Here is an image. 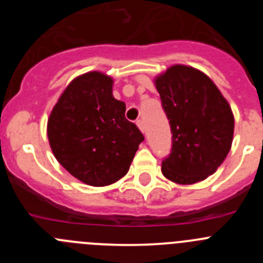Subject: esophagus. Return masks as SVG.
Returning <instances> with one entry per match:
<instances>
[{
  "mask_svg": "<svg viewBox=\"0 0 263 263\" xmlns=\"http://www.w3.org/2000/svg\"><path fill=\"white\" fill-rule=\"evenodd\" d=\"M136 124H137V126H138V129L141 130L142 133H145V124H143V121L142 120H138L136 122Z\"/></svg>",
  "mask_w": 263,
  "mask_h": 263,
  "instance_id": "esophagus-1",
  "label": "esophagus"
}]
</instances>
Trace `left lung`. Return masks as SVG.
<instances>
[{
    "label": "left lung",
    "instance_id": "obj_1",
    "mask_svg": "<svg viewBox=\"0 0 263 263\" xmlns=\"http://www.w3.org/2000/svg\"><path fill=\"white\" fill-rule=\"evenodd\" d=\"M154 84L173 133V150L162 162V174L178 184L201 182L231 152V105L212 79L191 66L174 64L155 76Z\"/></svg>",
    "mask_w": 263,
    "mask_h": 263
}]
</instances>
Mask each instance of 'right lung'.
<instances>
[{"label":"right lung","mask_w":263,"mask_h":263,"mask_svg":"<svg viewBox=\"0 0 263 263\" xmlns=\"http://www.w3.org/2000/svg\"><path fill=\"white\" fill-rule=\"evenodd\" d=\"M113 78L85 72L67 85L47 121L53 157L80 182L93 187L124 178L143 141L125 118L126 105L113 96Z\"/></svg>","instance_id":"right-lung-1"}]
</instances>
